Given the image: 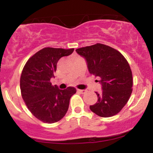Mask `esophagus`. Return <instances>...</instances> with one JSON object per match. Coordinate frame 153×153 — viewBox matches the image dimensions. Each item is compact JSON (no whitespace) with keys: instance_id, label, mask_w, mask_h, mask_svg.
Wrapping results in <instances>:
<instances>
[{"instance_id":"esophagus-1","label":"esophagus","mask_w":153,"mask_h":153,"mask_svg":"<svg viewBox=\"0 0 153 153\" xmlns=\"http://www.w3.org/2000/svg\"><path fill=\"white\" fill-rule=\"evenodd\" d=\"M78 91L79 93H80V94H85V93H86V90H80V89H78Z\"/></svg>"}]
</instances>
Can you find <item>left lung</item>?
<instances>
[{"label":"left lung","mask_w":153,"mask_h":153,"mask_svg":"<svg viewBox=\"0 0 153 153\" xmlns=\"http://www.w3.org/2000/svg\"><path fill=\"white\" fill-rule=\"evenodd\" d=\"M76 52L85 57L90 73L102 85V93L96 92L98 101L90 109L101 117L117 114L132 92V73L127 60L118 50L100 43L78 48Z\"/></svg>","instance_id":"8db88e82"}]
</instances>
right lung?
<instances>
[{"label":"right lung","mask_w":153,"mask_h":153,"mask_svg":"<svg viewBox=\"0 0 153 153\" xmlns=\"http://www.w3.org/2000/svg\"><path fill=\"white\" fill-rule=\"evenodd\" d=\"M73 51V48L45 47L31 56L23 68L20 78L22 99L31 113L42 122L52 124L62 119L71 96L76 93L74 87L60 90L50 82L59 59Z\"/></svg>","instance_id":"add662e5"}]
</instances>
